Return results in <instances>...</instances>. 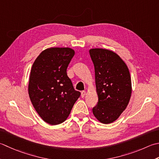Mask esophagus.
<instances>
[{"mask_svg":"<svg viewBox=\"0 0 159 159\" xmlns=\"http://www.w3.org/2000/svg\"><path fill=\"white\" fill-rule=\"evenodd\" d=\"M80 96H81L82 98H83L84 96H85V91H82V92H81V95H80Z\"/></svg>","mask_w":159,"mask_h":159,"instance_id":"esophagus-1","label":"esophagus"}]
</instances>
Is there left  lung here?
I'll list each match as a JSON object with an SVG mask.
<instances>
[{"label":"left lung","mask_w":159,"mask_h":159,"mask_svg":"<svg viewBox=\"0 0 159 159\" xmlns=\"http://www.w3.org/2000/svg\"><path fill=\"white\" fill-rule=\"evenodd\" d=\"M89 54L94 63L98 101L92 108L100 122L116 120L129 103L132 94L128 68L119 55L105 49H92Z\"/></svg>","instance_id":"1"}]
</instances>
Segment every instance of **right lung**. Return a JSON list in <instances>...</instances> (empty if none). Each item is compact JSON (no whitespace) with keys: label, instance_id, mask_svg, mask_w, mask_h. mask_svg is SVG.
<instances>
[{"label":"right lung","instance_id":"obj_1","mask_svg":"<svg viewBox=\"0 0 159 159\" xmlns=\"http://www.w3.org/2000/svg\"><path fill=\"white\" fill-rule=\"evenodd\" d=\"M74 54L68 48L47 49L31 70L28 88L31 102L42 119L50 125L64 122L80 95L67 74Z\"/></svg>","mask_w":159,"mask_h":159}]
</instances>
